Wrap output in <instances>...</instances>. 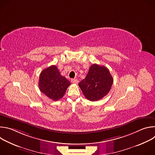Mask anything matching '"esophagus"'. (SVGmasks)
<instances>
[{"label": "esophagus", "instance_id": "esophagus-1", "mask_svg": "<svg viewBox=\"0 0 155 155\" xmlns=\"http://www.w3.org/2000/svg\"><path fill=\"white\" fill-rule=\"evenodd\" d=\"M71 82L74 84H77L78 83V80L75 78H73V79H71Z\"/></svg>", "mask_w": 155, "mask_h": 155}]
</instances>
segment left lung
Here are the masks:
<instances>
[{
    "label": "left lung",
    "instance_id": "1",
    "mask_svg": "<svg viewBox=\"0 0 155 155\" xmlns=\"http://www.w3.org/2000/svg\"><path fill=\"white\" fill-rule=\"evenodd\" d=\"M113 82V77L107 68L94 64L91 65L86 77L78 83V86L87 99L97 101L108 93Z\"/></svg>",
    "mask_w": 155,
    "mask_h": 155
}]
</instances>
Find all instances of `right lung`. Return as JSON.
<instances>
[{"mask_svg": "<svg viewBox=\"0 0 155 155\" xmlns=\"http://www.w3.org/2000/svg\"><path fill=\"white\" fill-rule=\"evenodd\" d=\"M69 85L70 81L61 75L56 65H51L40 73L38 81L40 91L54 101L64 96Z\"/></svg>", "mask_w": 155, "mask_h": 155, "instance_id": "add662e5", "label": "right lung"}]
</instances>
